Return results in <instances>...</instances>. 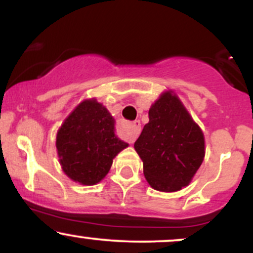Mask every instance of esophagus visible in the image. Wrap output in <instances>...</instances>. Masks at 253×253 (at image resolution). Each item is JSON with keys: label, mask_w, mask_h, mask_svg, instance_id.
Segmentation results:
<instances>
[{"label": "esophagus", "mask_w": 253, "mask_h": 253, "mask_svg": "<svg viewBox=\"0 0 253 253\" xmlns=\"http://www.w3.org/2000/svg\"><path fill=\"white\" fill-rule=\"evenodd\" d=\"M139 133H140V123H139V121H134V123L132 124V130H130L129 136H128L129 144L134 143L135 139L138 138Z\"/></svg>", "instance_id": "34e87169"}]
</instances>
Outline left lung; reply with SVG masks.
Returning <instances> with one entry per match:
<instances>
[{"instance_id":"1","label":"left lung","mask_w":253,"mask_h":253,"mask_svg":"<svg viewBox=\"0 0 253 253\" xmlns=\"http://www.w3.org/2000/svg\"><path fill=\"white\" fill-rule=\"evenodd\" d=\"M134 149L153 189L173 193L187 187L205 158V135L172 90L162 92L149 110Z\"/></svg>"}]
</instances>
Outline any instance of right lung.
Returning <instances> with one entry per match:
<instances>
[{"mask_svg":"<svg viewBox=\"0 0 253 253\" xmlns=\"http://www.w3.org/2000/svg\"><path fill=\"white\" fill-rule=\"evenodd\" d=\"M56 147L60 167L69 178L95 185L128 144L115 134V120L108 109L92 97L83 100L64 120L57 132Z\"/></svg>","mask_w":253,"mask_h":253,"instance_id":"1","label":"right lung"}]
</instances>
